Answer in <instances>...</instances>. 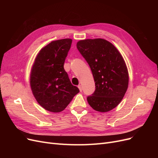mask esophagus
Instances as JSON below:
<instances>
[{
	"label": "esophagus",
	"mask_w": 158,
	"mask_h": 158,
	"mask_svg": "<svg viewBox=\"0 0 158 158\" xmlns=\"http://www.w3.org/2000/svg\"><path fill=\"white\" fill-rule=\"evenodd\" d=\"M78 88H79L80 92H82V85H78Z\"/></svg>",
	"instance_id": "1"
}]
</instances>
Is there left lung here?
Segmentation results:
<instances>
[{
	"label": "left lung",
	"instance_id": "left-lung-1",
	"mask_svg": "<svg viewBox=\"0 0 158 158\" xmlns=\"http://www.w3.org/2000/svg\"><path fill=\"white\" fill-rule=\"evenodd\" d=\"M77 49L87 61L95 82L94 93L87 98L94 110L105 113L119 104L128 85V73L120 52L101 38L80 40Z\"/></svg>",
	"mask_w": 158,
	"mask_h": 158
}]
</instances>
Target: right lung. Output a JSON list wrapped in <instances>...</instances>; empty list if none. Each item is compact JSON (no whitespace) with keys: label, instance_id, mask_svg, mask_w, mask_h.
Returning a JSON list of instances; mask_svg holds the SVG:
<instances>
[{"label":"right lung","instance_id":"obj_1","mask_svg":"<svg viewBox=\"0 0 158 158\" xmlns=\"http://www.w3.org/2000/svg\"><path fill=\"white\" fill-rule=\"evenodd\" d=\"M72 41L69 38L52 41L43 47L31 70L30 84L33 96L50 112L63 111L80 92L64 69Z\"/></svg>","mask_w":158,"mask_h":158}]
</instances>
